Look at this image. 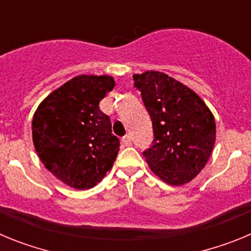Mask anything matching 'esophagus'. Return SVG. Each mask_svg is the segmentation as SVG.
Returning a JSON list of instances; mask_svg holds the SVG:
<instances>
[{
  "label": "esophagus",
  "instance_id": "esophagus-1",
  "mask_svg": "<svg viewBox=\"0 0 251 251\" xmlns=\"http://www.w3.org/2000/svg\"><path fill=\"white\" fill-rule=\"evenodd\" d=\"M122 143H123L124 146H127V147H129L130 145H132V137L130 136H124L123 138H122Z\"/></svg>",
  "mask_w": 251,
  "mask_h": 251
}]
</instances>
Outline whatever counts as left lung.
I'll use <instances>...</instances> for the list:
<instances>
[{
  "label": "left lung",
  "mask_w": 251,
  "mask_h": 251,
  "mask_svg": "<svg viewBox=\"0 0 251 251\" xmlns=\"http://www.w3.org/2000/svg\"><path fill=\"white\" fill-rule=\"evenodd\" d=\"M133 80L152 119L154 138L143 151L148 166L170 185L190 182L211 156L214 115L196 93L163 73L146 72Z\"/></svg>",
  "instance_id": "1"
}]
</instances>
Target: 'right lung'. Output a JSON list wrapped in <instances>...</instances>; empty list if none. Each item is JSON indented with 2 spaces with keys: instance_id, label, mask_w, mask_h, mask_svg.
Wrapping results in <instances>:
<instances>
[{
  "instance_id": "add662e5",
  "label": "right lung",
  "mask_w": 251,
  "mask_h": 251,
  "mask_svg": "<svg viewBox=\"0 0 251 251\" xmlns=\"http://www.w3.org/2000/svg\"><path fill=\"white\" fill-rule=\"evenodd\" d=\"M114 85L109 75H79L51 93L35 112V150L51 174L70 187H94L118 154L119 138L99 108Z\"/></svg>"
}]
</instances>
